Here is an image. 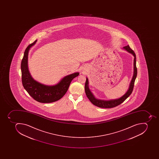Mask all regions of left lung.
Wrapping results in <instances>:
<instances>
[{
  "label": "left lung",
  "mask_w": 159,
  "mask_h": 159,
  "mask_svg": "<svg viewBox=\"0 0 159 159\" xmlns=\"http://www.w3.org/2000/svg\"><path fill=\"white\" fill-rule=\"evenodd\" d=\"M123 49L126 50L127 51L130 52L134 56V74L133 76L131 81L130 83V86L129 89L127 91L126 93L121 96V98L115 99H112V100H104L98 99L94 97L93 93H91L89 87V80L88 78H86V81L85 84V92L86 96L88 97L89 100H90L93 105H95L96 107L100 108H110L114 107H117L118 105H120V104L123 102L127 98L130 94L132 93L133 88H134V83H135V80L137 77V69L136 67V58L134 52L130 48L129 45L126 46L124 47Z\"/></svg>",
  "instance_id": "1"
}]
</instances>
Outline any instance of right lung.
<instances>
[{
    "instance_id": "1",
    "label": "right lung",
    "mask_w": 159,
    "mask_h": 159,
    "mask_svg": "<svg viewBox=\"0 0 159 159\" xmlns=\"http://www.w3.org/2000/svg\"><path fill=\"white\" fill-rule=\"evenodd\" d=\"M37 40L30 44L24 52L22 60L21 69L23 86L29 95L38 102L51 103L60 99L66 93L71 80L79 75V73H73L65 76L56 85H47L33 79L28 67V56L30 48L35 45Z\"/></svg>"
}]
</instances>
